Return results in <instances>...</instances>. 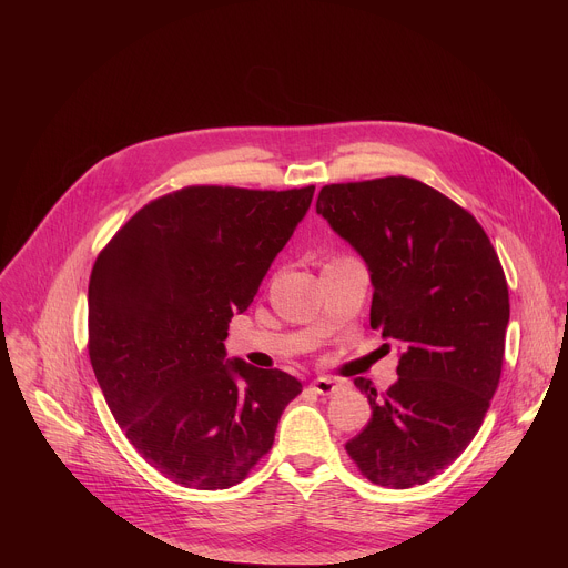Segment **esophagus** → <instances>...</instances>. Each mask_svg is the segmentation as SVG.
Wrapping results in <instances>:
<instances>
[{
	"label": "esophagus",
	"mask_w": 568,
	"mask_h": 568,
	"mask_svg": "<svg viewBox=\"0 0 568 568\" xmlns=\"http://www.w3.org/2000/svg\"><path fill=\"white\" fill-rule=\"evenodd\" d=\"M310 388H312L314 393H318V395H333V393H337V390L342 388V384L335 382V379H331V377H316V379L310 384Z\"/></svg>",
	"instance_id": "esophagus-1"
}]
</instances>
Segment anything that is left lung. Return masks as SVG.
Returning a JSON list of instances; mask_svg holds the SVG:
<instances>
[{"mask_svg":"<svg viewBox=\"0 0 568 568\" xmlns=\"http://www.w3.org/2000/svg\"><path fill=\"white\" fill-rule=\"evenodd\" d=\"M316 213L362 256L371 328L397 344V379L346 452L384 488L427 483L471 443L499 386L508 285L480 224L432 186L384 178L323 186ZM388 348V346H386Z\"/></svg>","mask_w":568,"mask_h":568,"instance_id":"1","label":"left lung"}]
</instances>
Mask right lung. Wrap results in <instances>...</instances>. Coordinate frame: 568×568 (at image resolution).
Masks as SVG:
<instances>
[{
    "mask_svg": "<svg viewBox=\"0 0 568 568\" xmlns=\"http://www.w3.org/2000/svg\"><path fill=\"white\" fill-rule=\"evenodd\" d=\"M312 195L191 186L145 204L94 263V375L134 449L184 488L245 478L303 390L285 371L226 359L224 339Z\"/></svg>",
    "mask_w": 568,
    "mask_h": 568,
    "instance_id": "1",
    "label": "right lung"
}]
</instances>
